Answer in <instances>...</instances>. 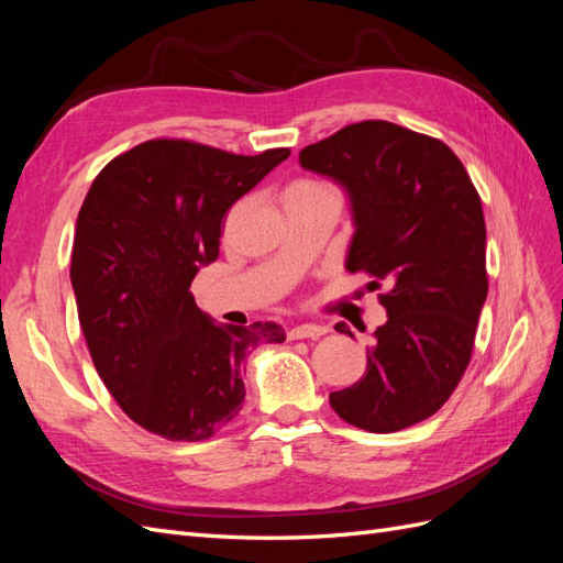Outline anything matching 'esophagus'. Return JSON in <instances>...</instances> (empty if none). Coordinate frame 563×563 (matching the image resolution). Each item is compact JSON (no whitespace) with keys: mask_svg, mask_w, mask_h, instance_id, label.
I'll return each mask as SVG.
<instances>
[{"mask_svg":"<svg viewBox=\"0 0 563 563\" xmlns=\"http://www.w3.org/2000/svg\"><path fill=\"white\" fill-rule=\"evenodd\" d=\"M327 327H319V323H300V327H294L288 331V340H302V338H319L327 333Z\"/></svg>","mask_w":563,"mask_h":563,"instance_id":"1","label":"esophagus"}]
</instances>
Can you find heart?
<instances>
[{
	"instance_id": "obj_1",
	"label": "heart",
	"mask_w": 563,
	"mask_h": 563,
	"mask_svg": "<svg viewBox=\"0 0 563 563\" xmlns=\"http://www.w3.org/2000/svg\"><path fill=\"white\" fill-rule=\"evenodd\" d=\"M294 187H317V183H312V180H300V183H296Z\"/></svg>"
}]
</instances>
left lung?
Wrapping results in <instances>:
<instances>
[{"instance_id":"left-lung-1","label":"left lung","mask_w":563,"mask_h":563,"mask_svg":"<svg viewBox=\"0 0 563 563\" xmlns=\"http://www.w3.org/2000/svg\"><path fill=\"white\" fill-rule=\"evenodd\" d=\"M300 166L345 187L354 218L345 267L387 286L364 378L329 401L366 432L411 428L449 401L472 360L488 294L479 192L446 143L383 119L300 150ZM335 331L352 335L345 321Z\"/></svg>"}]
</instances>
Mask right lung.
<instances>
[{
  "instance_id": "obj_1",
  "label": "right lung",
  "mask_w": 563,
  "mask_h": 563,
  "mask_svg": "<svg viewBox=\"0 0 563 563\" xmlns=\"http://www.w3.org/2000/svg\"><path fill=\"white\" fill-rule=\"evenodd\" d=\"M288 155L155 139L96 176L77 216L70 279L98 376L143 430L213 437L242 411L249 350L286 340L275 321L218 327L190 284L218 258L232 203Z\"/></svg>"
}]
</instances>
